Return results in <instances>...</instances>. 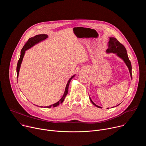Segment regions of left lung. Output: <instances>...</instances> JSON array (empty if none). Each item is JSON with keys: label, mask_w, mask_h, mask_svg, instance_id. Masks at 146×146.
Listing matches in <instances>:
<instances>
[{"label": "left lung", "mask_w": 146, "mask_h": 146, "mask_svg": "<svg viewBox=\"0 0 146 146\" xmlns=\"http://www.w3.org/2000/svg\"><path fill=\"white\" fill-rule=\"evenodd\" d=\"M106 52L115 54L118 57L121 58L125 62V64L127 66V67L129 69V73H130L131 78H132L131 63V61L129 60V59L128 58L126 48H125V47L122 44H121L115 37H109V41L108 43V48L106 50ZM90 99L94 106H95L99 108H102L100 106L96 105L95 103H94V102L91 100L90 97ZM118 105H118L117 106H118Z\"/></svg>", "instance_id": "obj_1"}]
</instances>
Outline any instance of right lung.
Returning a JSON list of instances; mask_svg holds the SVG:
<instances>
[{"label":"right lung","mask_w":146,"mask_h":146,"mask_svg":"<svg viewBox=\"0 0 146 146\" xmlns=\"http://www.w3.org/2000/svg\"><path fill=\"white\" fill-rule=\"evenodd\" d=\"M48 37V35H46V34H40V35H36L35 36L33 37H31L28 40L27 42L25 43V44L24 45V46L23 47V48H22L21 51V55H20V57H19V59L18 61V64H17V78L18 77V75H19V69H20V68H21V63L23 62V58L24 56V55L25 54V51L31 48V47H32L33 46H34L35 45L38 44V43L41 42V41H42L43 40H44L45 39H46ZM75 76V74L72 76L68 80V83L66 84V88H65V92L63 95V96L62 97V98L58 101L56 103L53 104V105H51L50 106H45L44 107V108H51V107H53V108H55V107H56L58 106L59 104L62 103V102H64L66 96L67 95L68 93V88H69V83L71 81V80ZM39 107V106H38ZM40 108H43L42 107H40Z\"/></svg>","instance_id":"right-lung-1"}]
</instances>
